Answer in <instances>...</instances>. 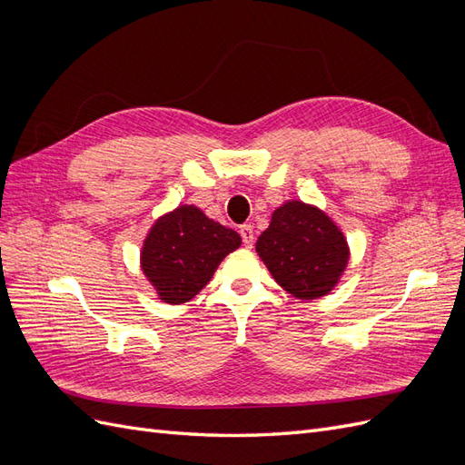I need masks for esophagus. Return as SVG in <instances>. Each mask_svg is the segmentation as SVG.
<instances>
[{"label":"esophagus","instance_id":"esophagus-1","mask_svg":"<svg viewBox=\"0 0 465 465\" xmlns=\"http://www.w3.org/2000/svg\"><path fill=\"white\" fill-rule=\"evenodd\" d=\"M241 236H242V242L246 248L254 246V229H252V224H242Z\"/></svg>","mask_w":465,"mask_h":465}]
</instances>
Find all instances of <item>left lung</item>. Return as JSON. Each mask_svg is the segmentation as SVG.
Segmentation results:
<instances>
[{"label":"left lung","mask_w":465,"mask_h":465,"mask_svg":"<svg viewBox=\"0 0 465 465\" xmlns=\"http://www.w3.org/2000/svg\"><path fill=\"white\" fill-rule=\"evenodd\" d=\"M256 252L277 283L301 301L328 294L349 262L340 227L323 211L302 202H287L273 211Z\"/></svg>","instance_id":"8db88e82"}]
</instances>
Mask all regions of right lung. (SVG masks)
I'll use <instances>...</instances> for the list:
<instances>
[{
    "label": "right lung",
    "mask_w": 465,
    "mask_h": 465,
    "mask_svg": "<svg viewBox=\"0 0 465 465\" xmlns=\"http://www.w3.org/2000/svg\"><path fill=\"white\" fill-rule=\"evenodd\" d=\"M241 246V236L205 217L202 209L182 205L153 224L142 250V270L161 301H192L213 277L224 256Z\"/></svg>",
    "instance_id": "obj_1"
}]
</instances>
